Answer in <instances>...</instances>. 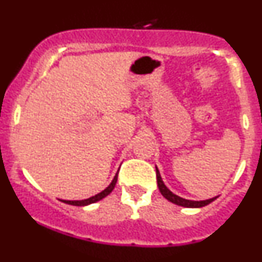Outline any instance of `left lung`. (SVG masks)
<instances>
[{"label":"left lung","instance_id":"left-lung-1","mask_svg":"<svg viewBox=\"0 0 262 262\" xmlns=\"http://www.w3.org/2000/svg\"><path fill=\"white\" fill-rule=\"evenodd\" d=\"M156 176H157L158 189H160L161 194L163 195V198H166V199H167L168 202L173 203V204L180 205V207H185V208H202V207H205V205L210 204V203L214 202V200H215L216 198H218V196H215V198H212V199H208V200H200V202H195V200L184 199V198L178 196V195L173 194V192L171 191V190L167 189V186H166V185L163 184L162 178H161L160 171H158L157 167H156Z\"/></svg>","mask_w":262,"mask_h":262}]
</instances>
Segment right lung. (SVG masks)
I'll use <instances>...</instances> for the list:
<instances>
[{"mask_svg": "<svg viewBox=\"0 0 262 262\" xmlns=\"http://www.w3.org/2000/svg\"><path fill=\"white\" fill-rule=\"evenodd\" d=\"M118 172H119V171H118ZM116 181H118V173H116V175L114 176L112 184H110L109 186L106 187V189L102 190L101 192H99V194L95 195V196H91V198H89V199H84V200H62V202L66 203V204L76 205V207H84V205H89V204H92V203H96V202H99V200L104 199L105 196H107V195H109L110 192L114 190Z\"/></svg>", "mask_w": 262, "mask_h": 262, "instance_id": "right-lung-1", "label": "right lung"}]
</instances>
